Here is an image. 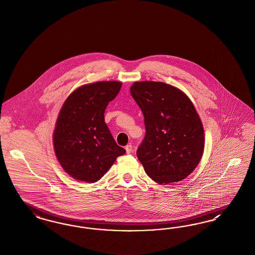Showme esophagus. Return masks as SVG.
I'll return each mask as SVG.
<instances>
[{"mask_svg": "<svg viewBox=\"0 0 255 255\" xmlns=\"http://www.w3.org/2000/svg\"><path fill=\"white\" fill-rule=\"evenodd\" d=\"M125 150H126V153H132V146L131 144H128L126 147H125Z\"/></svg>", "mask_w": 255, "mask_h": 255, "instance_id": "1", "label": "esophagus"}]
</instances>
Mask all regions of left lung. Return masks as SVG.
Returning a JSON list of instances; mask_svg holds the SVG:
<instances>
[{
	"label": "left lung",
	"mask_w": 255,
	"mask_h": 255,
	"mask_svg": "<svg viewBox=\"0 0 255 255\" xmlns=\"http://www.w3.org/2000/svg\"><path fill=\"white\" fill-rule=\"evenodd\" d=\"M130 92L144 116L146 133L136 155L145 172L156 183L181 181L203 154V125L193 102L164 82H133Z\"/></svg>",
	"instance_id": "1"
}]
</instances>
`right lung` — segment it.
Masks as SVG:
<instances>
[{
  "label": "right lung",
  "mask_w": 255,
  "mask_h": 255,
  "mask_svg": "<svg viewBox=\"0 0 255 255\" xmlns=\"http://www.w3.org/2000/svg\"><path fill=\"white\" fill-rule=\"evenodd\" d=\"M121 82H98L79 87L59 113L53 142L63 170L73 178L94 183L126 151L119 146L104 122L108 103L122 88Z\"/></svg>",
  "instance_id": "obj_1"
}]
</instances>
